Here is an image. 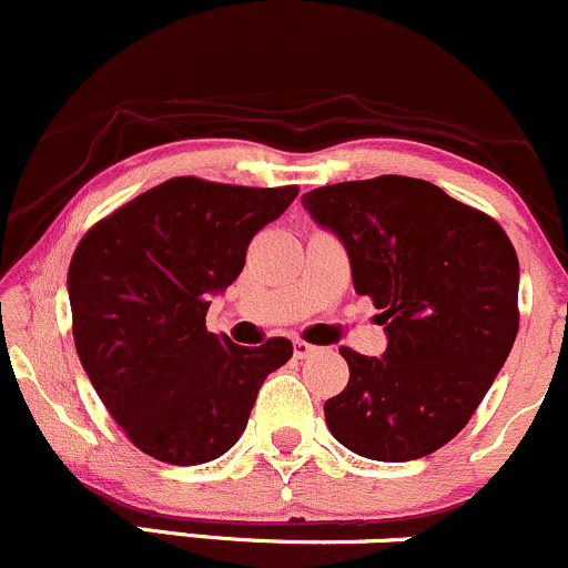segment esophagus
I'll return each instance as SVG.
<instances>
[{"instance_id":"obj_1","label":"esophagus","mask_w":568,"mask_h":568,"mask_svg":"<svg viewBox=\"0 0 568 568\" xmlns=\"http://www.w3.org/2000/svg\"><path fill=\"white\" fill-rule=\"evenodd\" d=\"M317 351H321V347L310 345V342H302V339L294 342V355H296V358H313V355H317Z\"/></svg>"}]
</instances>
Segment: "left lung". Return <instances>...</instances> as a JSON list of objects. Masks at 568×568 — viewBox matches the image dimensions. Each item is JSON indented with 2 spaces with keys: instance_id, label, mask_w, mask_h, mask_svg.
I'll return each mask as SVG.
<instances>
[{
  "instance_id": "obj_1",
  "label": "left lung",
  "mask_w": 568,
  "mask_h": 568,
  "mask_svg": "<svg viewBox=\"0 0 568 568\" xmlns=\"http://www.w3.org/2000/svg\"><path fill=\"white\" fill-rule=\"evenodd\" d=\"M339 236L355 294L385 326L383 358L342 347L351 379L323 404L339 445L372 460L432 456L469 423L517 336V253L494 217L402 174L302 196Z\"/></svg>"
}]
</instances>
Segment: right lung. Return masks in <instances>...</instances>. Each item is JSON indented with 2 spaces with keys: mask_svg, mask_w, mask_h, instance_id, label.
Instances as JSON below:
<instances>
[{
  "mask_svg": "<svg viewBox=\"0 0 568 568\" xmlns=\"http://www.w3.org/2000/svg\"><path fill=\"white\" fill-rule=\"evenodd\" d=\"M296 193L172 178L74 247L67 291L80 364L151 458L196 466L232 450L264 379L294 355L285 336L234 345L204 317L210 296L240 277L253 236Z\"/></svg>",
  "mask_w": 568,
  "mask_h": 568,
  "instance_id": "right-lung-1",
  "label": "right lung"
}]
</instances>
